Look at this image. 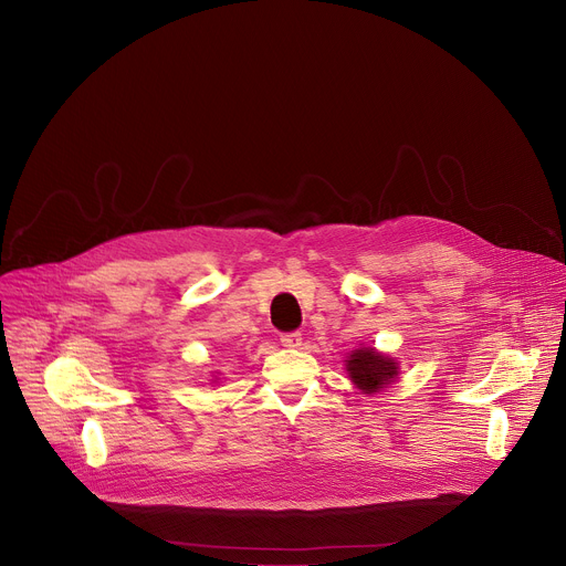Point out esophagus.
<instances>
[{
  "mask_svg": "<svg viewBox=\"0 0 566 566\" xmlns=\"http://www.w3.org/2000/svg\"><path fill=\"white\" fill-rule=\"evenodd\" d=\"M280 343L289 349H297L302 345V334L300 332H289V334H282L280 336Z\"/></svg>",
  "mask_w": 566,
  "mask_h": 566,
  "instance_id": "esophagus-1",
  "label": "esophagus"
}]
</instances>
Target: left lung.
<instances>
[{
    "mask_svg": "<svg viewBox=\"0 0 566 566\" xmlns=\"http://www.w3.org/2000/svg\"><path fill=\"white\" fill-rule=\"evenodd\" d=\"M396 363L378 352H374L371 347H363L356 349L349 360H347V371L349 378L354 380V385L358 389H363L365 394H374L380 391V387L389 385L398 371H396Z\"/></svg>",
    "mask_w": 566,
    "mask_h": 566,
    "instance_id": "obj_1",
    "label": "left lung"
}]
</instances>
